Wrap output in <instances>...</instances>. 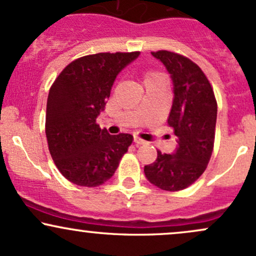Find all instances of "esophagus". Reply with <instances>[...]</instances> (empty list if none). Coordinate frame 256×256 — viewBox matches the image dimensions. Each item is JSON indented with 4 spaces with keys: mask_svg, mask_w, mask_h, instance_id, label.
Segmentation results:
<instances>
[{
    "mask_svg": "<svg viewBox=\"0 0 256 256\" xmlns=\"http://www.w3.org/2000/svg\"><path fill=\"white\" fill-rule=\"evenodd\" d=\"M134 144H136V146H140V144H144V143H146L144 140L140 138L138 136H134Z\"/></svg>",
    "mask_w": 256,
    "mask_h": 256,
    "instance_id": "esophagus-1",
    "label": "esophagus"
}]
</instances>
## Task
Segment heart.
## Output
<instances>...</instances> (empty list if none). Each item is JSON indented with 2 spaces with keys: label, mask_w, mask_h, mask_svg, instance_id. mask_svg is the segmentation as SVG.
<instances>
[{
  "label": "heart",
  "mask_w": 256,
  "mask_h": 256,
  "mask_svg": "<svg viewBox=\"0 0 256 256\" xmlns=\"http://www.w3.org/2000/svg\"><path fill=\"white\" fill-rule=\"evenodd\" d=\"M162 78V75L156 72H147L144 74V80H150V78Z\"/></svg>",
  "instance_id": "heart-1"
}]
</instances>
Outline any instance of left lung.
<instances>
[{"label": "left lung", "instance_id": "1", "mask_svg": "<svg viewBox=\"0 0 256 256\" xmlns=\"http://www.w3.org/2000/svg\"><path fill=\"white\" fill-rule=\"evenodd\" d=\"M152 54L162 62L174 82L172 106L168 125L178 147L174 154L158 150L153 164L146 165V178L160 190H184L202 176L214 150L218 103L203 70L184 56L170 50Z\"/></svg>", "mask_w": 256, "mask_h": 256}]
</instances>
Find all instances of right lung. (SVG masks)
<instances>
[{"label": "right lung", "mask_w": 256, "mask_h": 256, "mask_svg": "<svg viewBox=\"0 0 256 256\" xmlns=\"http://www.w3.org/2000/svg\"><path fill=\"white\" fill-rule=\"evenodd\" d=\"M140 52L96 53L69 63L50 88L48 150L62 175L82 187L108 181L132 143L130 134H109L96 124L115 78Z\"/></svg>", "instance_id": "obj_1"}]
</instances>
